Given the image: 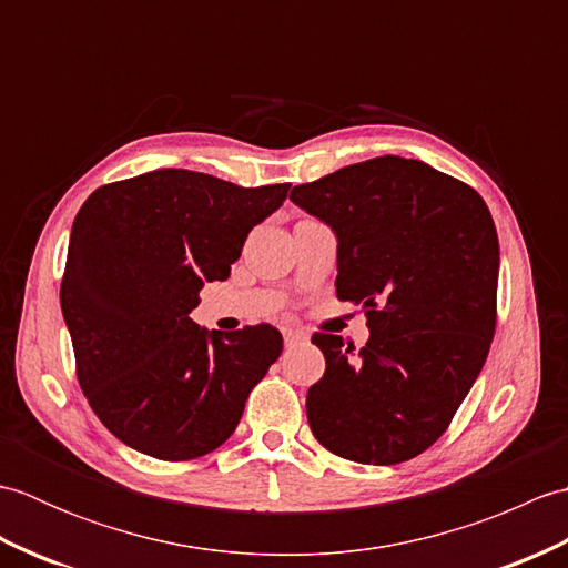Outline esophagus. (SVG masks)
<instances>
[{
    "mask_svg": "<svg viewBox=\"0 0 568 568\" xmlns=\"http://www.w3.org/2000/svg\"><path fill=\"white\" fill-rule=\"evenodd\" d=\"M283 339H285V346H293V344H297V342H305V332L285 329V332H283Z\"/></svg>",
    "mask_w": 568,
    "mask_h": 568,
    "instance_id": "34e87169",
    "label": "esophagus"
}]
</instances>
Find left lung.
Listing matches in <instances>:
<instances>
[{
    "instance_id": "obj_1",
    "label": "left lung",
    "mask_w": 568,
    "mask_h": 568,
    "mask_svg": "<svg viewBox=\"0 0 568 568\" xmlns=\"http://www.w3.org/2000/svg\"><path fill=\"white\" fill-rule=\"evenodd\" d=\"M291 200L339 239L336 297L364 305L361 352L312 334L327 361L307 390L317 442L393 466L437 442L486 364L498 320V232L478 192L427 163L381 155Z\"/></svg>"
}]
</instances>
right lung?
<instances>
[{
    "label": "right lung",
    "instance_id": "add662e5",
    "mask_svg": "<svg viewBox=\"0 0 568 568\" xmlns=\"http://www.w3.org/2000/svg\"><path fill=\"white\" fill-rule=\"evenodd\" d=\"M291 183L239 187L165 168L102 185L72 222L60 307L94 415L161 462L214 452L283 352L271 324L234 334L190 320L204 283L226 281Z\"/></svg>",
    "mask_w": 568,
    "mask_h": 568
}]
</instances>
